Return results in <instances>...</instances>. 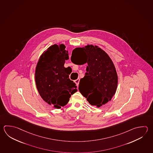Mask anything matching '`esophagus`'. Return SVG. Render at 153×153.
Returning <instances> with one entry per match:
<instances>
[{
  "mask_svg": "<svg viewBox=\"0 0 153 153\" xmlns=\"http://www.w3.org/2000/svg\"><path fill=\"white\" fill-rule=\"evenodd\" d=\"M79 78H78V79H76L75 81V83L76 84V85H77V86L78 87V84H79Z\"/></svg>",
  "mask_w": 153,
  "mask_h": 153,
  "instance_id": "obj_1",
  "label": "esophagus"
}]
</instances>
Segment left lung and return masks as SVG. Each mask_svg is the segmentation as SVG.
Segmentation results:
<instances>
[{
    "instance_id": "1",
    "label": "left lung",
    "mask_w": 153,
    "mask_h": 153,
    "mask_svg": "<svg viewBox=\"0 0 153 153\" xmlns=\"http://www.w3.org/2000/svg\"><path fill=\"white\" fill-rule=\"evenodd\" d=\"M71 61L75 64H88L78 89L90 104L100 107L110 101L115 94L118 77L107 53L97 46L88 45L74 49Z\"/></svg>"
}]
</instances>
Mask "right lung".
Masks as SVG:
<instances>
[{
	"label": "right lung",
	"instance_id": "1",
	"mask_svg": "<svg viewBox=\"0 0 153 153\" xmlns=\"http://www.w3.org/2000/svg\"><path fill=\"white\" fill-rule=\"evenodd\" d=\"M64 44L49 47L41 55L35 71V81L42 98L57 109L65 105L77 91L64 66L69 53Z\"/></svg>",
	"mask_w": 153,
	"mask_h": 153
}]
</instances>
